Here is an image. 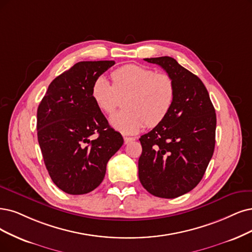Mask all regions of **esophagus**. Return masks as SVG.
Masks as SVG:
<instances>
[{"instance_id":"obj_1","label":"esophagus","mask_w":252,"mask_h":252,"mask_svg":"<svg viewBox=\"0 0 252 252\" xmlns=\"http://www.w3.org/2000/svg\"><path fill=\"white\" fill-rule=\"evenodd\" d=\"M135 138H132V137H124V141H125V144H127L128 142L131 141H134Z\"/></svg>"}]
</instances>
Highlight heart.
Segmentation results:
<instances>
[{
  "label": "heart",
  "mask_w": 252,
  "mask_h": 252,
  "mask_svg": "<svg viewBox=\"0 0 252 252\" xmlns=\"http://www.w3.org/2000/svg\"><path fill=\"white\" fill-rule=\"evenodd\" d=\"M112 85L99 76L91 86V97L102 113H111L125 97L123 111L110 116L109 123L116 131L133 135L143 127L156 126L165 119L172 108L175 84L168 73L141 65L127 64L111 73Z\"/></svg>",
  "instance_id": "b5f03b06"
}]
</instances>
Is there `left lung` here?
Masks as SVG:
<instances>
[{
	"label": "left lung",
	"mask_w": 252,
	"mask_h": 252,
	"mask_svg": "<svg viewBox=\"0 0 252 252\" xmlns=\"http://www.w3.org/2000/svg\"><path fill=\"white\" fill-rule=\"evenodd\" d=\"M144 60L170 74L175 97L162 123L139 139V180L155 196L175 198L196 187L207 170L216 142L215 109L201 80L175 59Z\"/></svg>",
	"instance_id": "left-lung-1"
}]
</instances>
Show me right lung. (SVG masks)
Segmentation results:
<instances>
[{"label":"right lung","mask_w":252,"mask_h":252,"mask_svg":"<svg viewBox=\"0 0 252 252\" xmlns=\"http://www.w3.org/2000/svg\"><path fill=\"white\" fill-rule=\"evenodd\" d=\"M114 61H82L56 78L37 109V137L52 181L63 192L97 188L107 163L124 138L112 128L91 97L94 80ZM94 133L98 138L91 141Z\"/></svg>","instance_id":"1"}]
</instances>
